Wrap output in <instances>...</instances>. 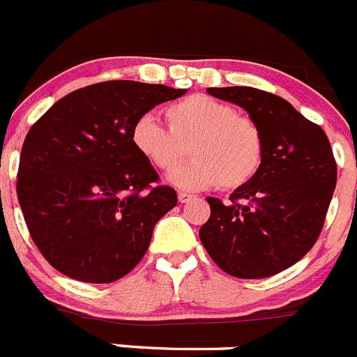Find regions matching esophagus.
<instances>
[{
	"label": "esophagus",
	"mask_w": 357,
	"mask_h": 357,
	"mask_svg": "<svg viewBox=\"0 0 357 357\" xmlns=\"http://www.w3.org/2000/svg\"><path fill=\"white\" fill-rule=\"evenodd\" d=\"M195 198H196V196L189 195V192H178V202H181V203H189V202H192Z\"/></svg>",
	"instance_id": "1"
}]
</instances>
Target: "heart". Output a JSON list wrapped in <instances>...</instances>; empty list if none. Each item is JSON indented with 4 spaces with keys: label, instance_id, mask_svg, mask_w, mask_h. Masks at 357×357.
<instances>
[{
    "label": "heart",
    "instance_id": "heart-1",
    "mask_svg": "<svg viewBox=\"0 0 357 357\" xmlns=\"http://www.w3.org/2000/svg\"><path fill=\"white\" fill-rule=\"evenodd\" d=\"M168 128L151 115L131 130L135 149L154 168L168 172L190 144L193 159L169 173L182 189H238L254 178L264 155V137L252 117L206 94H192L165 108Z\"/></svg>",
    "mask_w": 357,
    "mask_h": 357
}]
</instances>
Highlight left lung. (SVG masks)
I'll return each mask as SVG.
<instances>
[{
  "label": "left lung",
  "instance_id": "8db88e82",
  "mask_svg": "<svg viewBox=\"0 0 357 357\" xmlns=\"http://www.w3.org/2000/svg\"><path fill=\"white\" fill-rule=\"evenodd\" d=\"M245 108L259 124V172L229 196L206 198L210 219L199 238L213 263L238 278H264L293 266L317 242L335 185L337 161L328 137L284 98L254 87H208Z\"/></svg>",
  "mask_w": 357,
  "mask_h": 357
}]
</instances>
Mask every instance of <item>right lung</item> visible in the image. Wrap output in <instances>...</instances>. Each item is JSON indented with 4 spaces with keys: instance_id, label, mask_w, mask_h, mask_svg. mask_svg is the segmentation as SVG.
<instances>
[{
    "instance_id": "right-lung-1",
    "label": "right lung",
    "mask_w": 357,
    "mask_h": 357,
    "mask_svg": "<svg viewBox=\"0 0 357 357\" xmlns=\"http://www.w3.org/2000/svg\"><path fill=\"white\" fill-rule=\"evenodd\" d=\"M185 89L108 80L61 98L20 151L17 196L42 256L66 277L108 284L130 273L152 229L176 205L135 149L137 119Z\"/></svg>"
}]
</instances>
